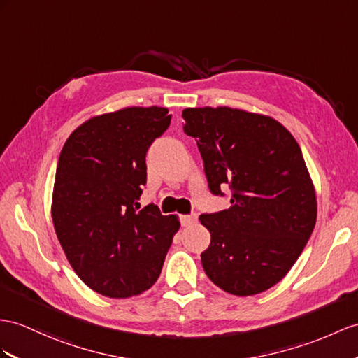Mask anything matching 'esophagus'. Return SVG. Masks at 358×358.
I'll list each match as a JSON object with an SVG mask.
<instances>
[{
  "label": "esophagus",
  "mask_w": 358,
  "mask_h": 358,
  "mask_svg": "<svg viewBox=\"0 0 358 358\" xmlns=\"http://www.w3.org/2000/svg\"><path fill=\"white\" fill-rule=\"evenodd\" d=\"M197 222V215L196 214H189V215H180V224L182 226H191Z\"/></svg>",
  "instance_id": "34e87169"
}]
</instances>
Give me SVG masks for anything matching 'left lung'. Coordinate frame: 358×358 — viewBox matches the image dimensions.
Returning a JSON list of instances; mask_svg holds the SVG:
<instances>
[{
	"label": "left lung",
	"instance_id": "8db88e82",
	"mask_svg": "<svg viewBox=\"0 0 358 358\" xmlns=\"http://www.w3.org/2000/svg\"><path fill=\"white\" fill-rule=\"evenodd\" d=\"M209 191H232L231 208L202 214L211 234L202 266L217 287L252 296L280 282L315 229L316 193L299 144L276 120L241 109L188 108Z\"/></svg>",
	"mask_w": 358,
	"mask_h": 358
}]
</instances>
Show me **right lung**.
I'll return each mask as SVG.
<instances>
[{"instance_id": "1", "label": "right lung", "mask_w": 358, "mask_h": 358, "mask_svg": "<svg viewBox=\"0 0 358 358\" xmlns=\"http://www.w3.org/2000/svg\"><path fill=\"white\" fill-rule=\"evenodd\" d=\"M165 108H126L94 117L69 135L59 156L51 217L69 264L103 296L130 298L156 282L176 215L139 209L145 155L169 129Z\"/></svg>"}]
</instances>
